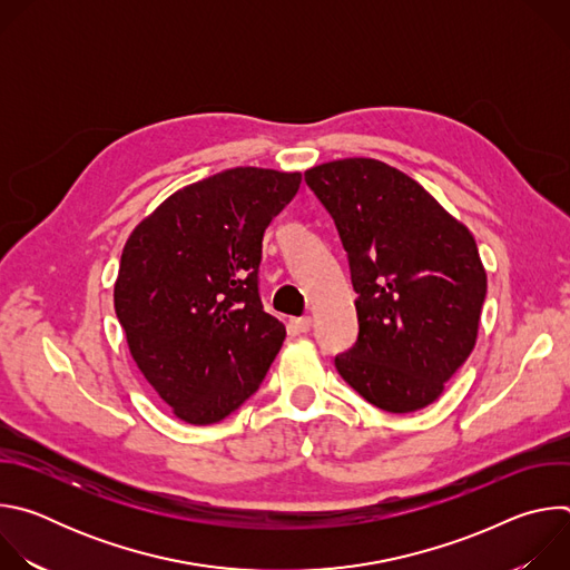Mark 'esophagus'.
Masks as SVG:
<instances>
[{
  "mask_svg": "<svg viewBox=\"0 0 570 570\" xmlns=\"http://www.w3.org/2000/svg\"><path fill=\"white\" fill-rule=\"evenodd\" d=\"M293 327H295L299 334L311 332V317H308V315H304V317H295V320H293Z\"/></svg>",
  "mask_w": 570,
  "mask_h": 570,
  "instance_id": "34e87169",
  "label": "esophagus"
}]
</instances>
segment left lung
<instances>
[{"instance_id":"left-lung-1","label":"left lung","mask_w":570,"mask_h":570,"mask_svg":"<svg viewBox=\"0 0 570 570\" xmlns=\"http://www.w3.org/2000/svg\"><path fill=\"white\" fill-rule=\"evenodd\" d=\"M304 183L334 218L358 293V338L336 370L381 411L424 409L475 345L487 275L471 232L379 159L327 161Z\"/></svg>"}]
</instances>
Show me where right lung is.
Listing matches in <instances>:
<instances>
[{
	"label": "right lung",
	"instance_id": "add662e5",
	"mask_svg": "<svg viewBox=\"0 0 570 570\" xmlns=\"http://www.w3.org/2000/svg\"><path fill=\"white\" fill-rule=\"evenodd\" d=\"M299 183L227 169L169 196L126 240L115 311L137 367L187 424L234 413L282 350L284 324L259 295L262 243Z\"/></svg>",
	"mask_w": 570,
	"mask_h": 570
}]
</instances>
